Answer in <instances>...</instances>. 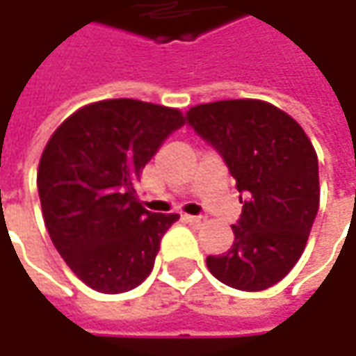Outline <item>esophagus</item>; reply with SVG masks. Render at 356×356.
Here are the masks:
<instances>
[{"label":"esophagus","instance_id":"esophagus-1","mask_svg":"<svg viewBox=\"0 0 356 356\" xmlns=\"http://www.w3.org/2000/svg\"><path fill=\"white\" fill-rule=\"evenodd\" d=\"M186 222H190L192 226H204L206 216H186Z\"/></svg>","mask_w":356,"mask_h":356}]
</instances>
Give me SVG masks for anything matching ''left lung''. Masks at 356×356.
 Wrapping results in <instances>:
<instances>
[{
  "instance_id": "left-lung-1",
  "label": "left lung",
  "mask_w": 356,
  "mask_h": 356,
  "mask_svg": "<svg viewBox=\"0 0 356 356\" xmlns=\"http://www.w3.org/2000/svg\"><path fill=\"white\" fill-rule=\"evenodd\" d=\"M186 122L224 158L243 204L232 248L208 255V269L234 289L264 291L305 250L319 210L315 148L289 115L253 99L192 106Z\"/></svg>"
}]
</instances>
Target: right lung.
Segmentation results:
<instances>
[{"label": "right lung", "instance_id": "obj_1", "mask_svg": "<svg viewBox=\"0 0 356 356\" xmlns=\"http://www.w3.org/2000/svg\"><path fill=\"white\" fill-rule=\"evenodd\" d=\"M180 127L176 108L113 99L83 106L53 132L37 172L43 220L90 289L122 293L152 271L160 239L180 216L144 210L134 186Z\"/></svg>", "mask_w": 356, "mask_h": 356}]
</instances>
